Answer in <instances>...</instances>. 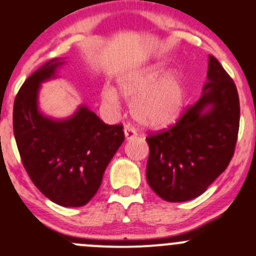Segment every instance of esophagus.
<instances>
[{
  "instance_id": "1",
  "label": "esophagus",
  "mask_w": 256,
  "mask_h": 256,
  "mask_svg": "<svg viewBox=\"0 0 256 256\" xmlns=\"http://www.w3.org/2000/svg\"><path fill=\"white\" fill-rule=\"evenodd\" d=\"M124 134H125L126 140H132L138 138V132H136L135 128H131V126H125V128H124Z\"/></svg>"
}]
</instances>
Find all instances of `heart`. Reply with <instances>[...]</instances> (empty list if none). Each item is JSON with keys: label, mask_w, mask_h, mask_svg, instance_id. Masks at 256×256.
<instances>
[{"label": "heart", "mask_w": 256, "mask_h": 256, "mask_svg": "<svg viewBox=\"0 0 256 256\" xmlns=\"http://www.w3.org/2000/svg\"><path fill=\"white\" fill-rule=\"evenodd\" d=\"M117 90L131 101V114L140 125L162 128L176 122L187 104V83L170 66L154 63L118 77ZM101 100L110 106H118L120 96L111 86L101 90Z\"/></svg>", "instance_id": "obj_1"}]
</instances>
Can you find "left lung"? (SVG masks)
Masks as SVG:
<instances>
[{
    "mask_svg": "<svg viewBox=\"0 0 256 256\" xmlns=\"http://www.w3.org/2000/svg\"><path fill=\"white\" fill-rule=\"evenodd\" d=\"M240 104L236 86L214 56L200 100L180 120L146 138V180L168 202L200 196L225 172L238 140Z\"/></svg>",
    "mask_w": 256,
    "mask_h": 256,
    "instance_id": "1",
    "label": "left lung"
}]
</instances>
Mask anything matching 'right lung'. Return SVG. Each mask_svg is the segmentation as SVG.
I'll return each instance as SVG.
<instances>
[{
  "instance_id": "obj_1",
  "label": "right lung",
  "mask_w": 256,
  "mask_h": 256,
  "mask_svg": "<svg viewBox=\"0 0 256 256\" xmlns=\"http://www.w3.org/2000/svg\"><path fill=\"white\" fill-rule=\"evenodd\" d=\"M64 63L63 58L52 59L25 80L14 104V134L38 190L59 206L80 207L97 193L125 135L122 125H106L86 104L66 118L40 111L42 83L56 80Z\"/></svg>"
}]
</instances>
